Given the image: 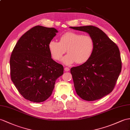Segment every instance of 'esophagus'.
<instances>
[{
  "instance_id": "obj_1",
  "label": "esophagus",
  "mask_w": 130,
  "mask_h": 130,
  "mask_svg": "<svg viewBox=\"0 0 130 130\" xmlns=\"http://www.w3.org/2000/svg\"><path fill=\"white\" fill-rule=\"evenodd\" d=\"M69 69H69L68 67H65L64 68V71L66 72H68L69 71Z\"/></svg>"
}]
</instances>
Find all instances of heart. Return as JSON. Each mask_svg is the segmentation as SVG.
I'll return each mask as SVG.
<instances>
[{"mask_svg":"<svg viewBox=\"0 0 130 130\" xmlns=\"http://www.w3.org/2000/svg\"><path fill=\"white\" fill-rule=\"evenodd\" d=\"M95 43L89 35L69 32L62 35L59 42L51 40L48 43V49L52 57L56 61H60L66 50L68 54L62 61L66 65L76 62L83 64L89 61L93 55Z\"/></svg>","mask_w":130,"mask_h":130,"instance_id":"1","label":"heart"}]
</instances>
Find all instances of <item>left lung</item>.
Masks as SVG:
<instances>
[{
	"label": "left lung",
	"instance_id": "left-lung-1",
	"mask_svg": "<svg viewBox=\"0 0 130 130\" xmlns=\"http://www.w3.org/2000/svg\"><path fill=\"white\" fill-rule=\"evenodd\" d=\"M70 28L87 32L95 43L93 55L89 61L71 69L76 93L87 101L100 99L112 91L121 71L119 47L95 26Z\"/></svg>",
	"mask_w": 130,
	"mask_h": 130
}]
</instances>
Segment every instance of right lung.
I'll list each match as a JSON object with an SVG mask.
<instances>
[{
  "label": "right lung",
  "instance_id": "add662e5",
  "mask_svg": "<svg viewBox=\"0 0 130 130\" xmlns=\"http://www.w3.org/2000/svg\"><path fill=\"white\" fill-rule=\"evenodd\" d=\"M58 31L36 26L18 40L10 59L11 79L25 99L41 103L51 95L63 67L52 59L48 43Z\"/></svg>",
  "mask_w": 130,
  "mask_h": 130
}]
</instances>
